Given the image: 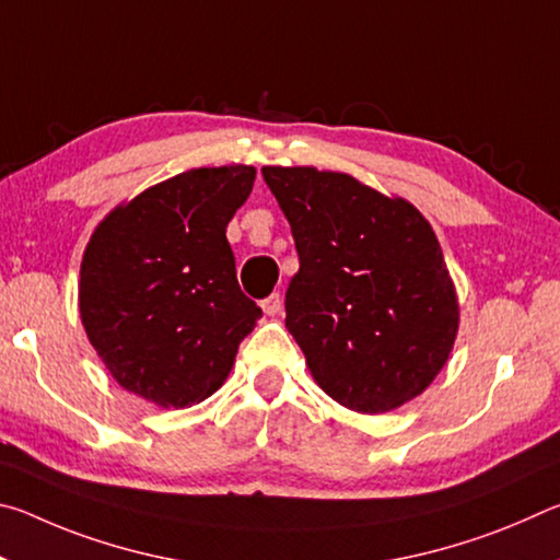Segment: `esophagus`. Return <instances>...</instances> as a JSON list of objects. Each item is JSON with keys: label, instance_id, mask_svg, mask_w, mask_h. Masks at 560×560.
Here are the masks:
<instances>
[{"label": "esophagus", "instance_id": "esophagus-1", "mask_svg": "<svg viewBox=\"0 0 560 560\" xmlns=\"http://www.w3.org/2000/svg\"><path fill=\"white\" fill-rule=\"evenodd\" d=\"M261 308H264V314L267 316H277L279 311H281V296L279 293H271V296H267L261 301Z\"/></svg>", "mask_w": 560, "mask_h": 560}]
</instances>
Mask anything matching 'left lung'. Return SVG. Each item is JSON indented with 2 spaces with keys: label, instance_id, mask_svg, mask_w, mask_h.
<instances>
[{
  "label": "left lung",
  "instance_id": "obj_1",
  "mask_svg": "<svg viewBox=\"0 0 560 560\" xmlns=\"http://www.w3.org/2000/svg\"><path fill=\"white\" fill-rule=\"evenodd\" d=\"M261 175L296 242L287 328L314 381L363 415L412 400L447 363L459 328L430 222L346 173L267 165Z\"/></svg>",
  "mask_w": 560,
  "mask_h": 560
}]
</instances>
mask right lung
Returning <instances> with one entry per match:
<instances>
[{
  "label": "right lung",
  "mask_w": 560,
  "mask_h": 560,
  "mask_svg": "<svg viewBox=\"0 0 560 560\" xmlns=\"http://www.w3.org/2000/svg\"><path fill=\"white\" fill-rule=\"evenodd\" d=\"M252 165L197 167L148 187L103 220L83 252L79 308L120 387L160 407L202 402L261 318L236 281L226 224Z\"/></svg>",
  "instance_id": "1"
}]
</instances>
